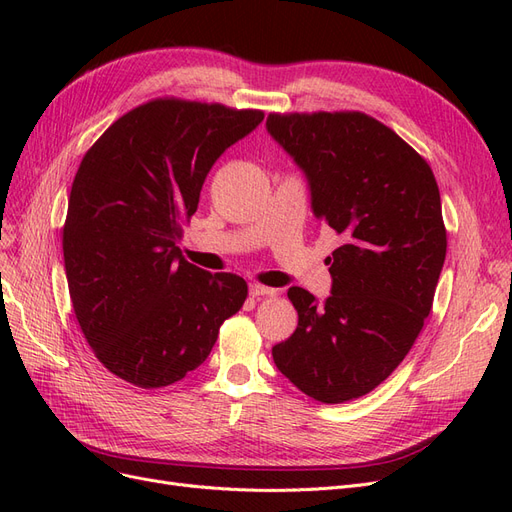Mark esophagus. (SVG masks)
I'll return each mask as SVG.
<instances>
[{
	"mask_svg": "<svg viewBox=\"0 0 512 512\" xmlns=\"http://www.w3.org/2000/svg\"><path fill=\"white\" fill-rule=\"evenodd\" d=\"M275 290L273 288H269V286H260V284H250V294L254 299H258V297H265V294H273Z\"/></svg>",
	"mask_w": 512,
	"mask_h": 512,
	"instance_id": "34e87169",
	"label": "esophagus"
}]
</instances>
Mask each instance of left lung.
Listing matches in <instances>:
<instances>
[{"label":"left lung","instance_id":"obj_1","mask_svg":"<svg viewBox=\"0 0 512 512\" xmlns=\"http://www.w3.org/2000/svg\"><path fill=\"white\" fill-rule=\"evenodd\" d=\"M267 130L305 173L316 218L342 235L331 297L288 290L299 327L273 361L305 395L344 404L393 374L431 312L446 258L440 190L425 158L365 113H271Z\"/></svg>","mask_w":512,"mask_h":512}]
</instances>
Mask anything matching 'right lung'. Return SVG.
<instances>
[{"label":"right lung","mask_w":512,"mask_h":512,"mask_svg":"<svg viewBox=\"0 0 512 512\" xmlns=\"http://www.w3.org/2000/svg\"><path fill=\"white\" fill-rule=\"evenodd\" d=\"M265 119L252 108L156 98L119 117L85 153L70 190L64 265L96 359L141 389L203 363L247 284L194 267L181 224L222 153Z\"/></svg>","instance_id":"right-lung-1"}]
</instances>
